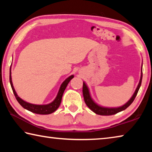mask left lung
<instances>
[{"mask_svg": "<svg viewBox=\"0 0 152 152\" xmlns=\"http://www.w3.org/2000/svg\"><path fill=\"white\" fill-rule=\"evenodd\" d=\"M142 68H141V78L140 82H139V84L136 88L134 94H133L132 97L131 98L129 101L127 103L123 105L122 107H117V108H107V107H101L99 105H98L96 103H95L93 100L92 99L91 96V94H90L88 86H86L85 82H83V88H82V93H83V96L84 99V102H85L86 104L88 106L90 109L92 110L94 113H96L97 115H115L116 113L122 111V110H125L127 109V108L129 106V105L132 103L135 99L136 96H137V94L139 91V89H140L141 84V81H142Z\"/></svg>", "mask_w": 152, "mask_h": 152, "instance_id": "left-lung-1", "label": "left lung"}]
</instances>
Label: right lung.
<instances>
[{
    "mask_svg": "<svg viewBox=\"0 0 152 152\" xmlns=\"http://www.w3.org/2000/svg\"><path fill=\"white\" fill-rule=\"evenodd\" d=\"M73 78H74V75H72L70 76H69L68 78H66L65 80L63 82V83L61 84V85L60 86V90H59L57 96L56 97L54 101L51 102V103L48 104H43V105L33 104H31V103H29V102L24 101L23 100L20 99L19 96H18L17 94L16 93V92H15L13 85H12V79H11V68H10V76H9L10 83H11L12 92H13L15 98H16L17 101L24 108V109L29 110V111L32 113H36V114H39V115L51 114V113H53L58 109V108L59 107V106H60V104L61 103V98H62L64 92L65 91L67 85H68L69 82H70V81Z\"/></svg>",
    "mask_w": 152,
    "mask_h": 152,
    "instance_id": "1",
    "label": "right lung"
}]
</instances>
